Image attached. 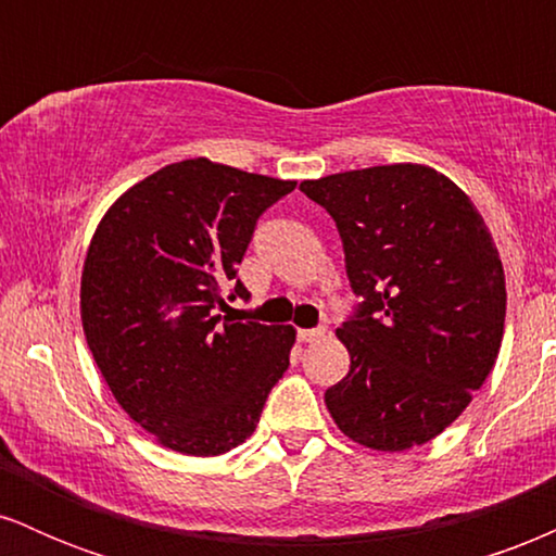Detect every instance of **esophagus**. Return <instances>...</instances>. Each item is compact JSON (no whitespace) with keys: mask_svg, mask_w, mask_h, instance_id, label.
<instances>
[{"mask_svg":"<svg viewBox=\"0 0 556 556\" xmlns=\"http://www.w3.org/2000/svg\"><path fill=\"white\" fill-rule=\"evenodd\" d=\"M324 337H327V329H324V327H318V329H300L298 331V340L300 342H318V340H324Z\"/></svg>","mask_w":556,"mask_h":556,"instance_id":"1","label":"esophagus"}]
</instances>
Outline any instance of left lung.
Masks as SVG:
<instances>
[{
    "label": "left lung",
    "instance_id": "left-lung-1",
    "mask_svg": "<svg viewBox=\"0 0 556 556\" xmlns=\"http://www.w3.org/2000/svg\"><path fill=\"white\" fill-rule=\"evenodd\" d=\"M337 222L358 316L337 337L350 371L324 394L337 429L402 452L455 424L502 348L504 269L486 222L450 177L400 162L303 180Z\"/></svg>",
    "mask_w": 556,
    "mask_h": 556
}]
</instances>
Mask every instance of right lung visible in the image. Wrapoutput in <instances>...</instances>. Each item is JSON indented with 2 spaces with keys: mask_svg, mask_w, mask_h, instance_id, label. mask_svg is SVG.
Here are the masks:
<instances>
[{
  "mask_svg": "<svg viewBox=\"0 0 556 556\" xmlns=\"http://www.w3.org/2000/svg\"><path fill=\"white\" fill-rule=\"evenodd\" d=\"M290 190L295 180L195 156L127 188L96 227L80 277L83 334L119 407L167 450H235L290 366V324L219 314L256 219ZM235 295L248 298L242 282Z\"/></svg>",
  "mask_w": 556,
  "mask_h": 556,
  "instance_id": "1",
  "label": "right lung"
}]
</instances>
